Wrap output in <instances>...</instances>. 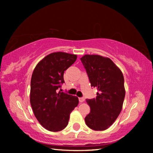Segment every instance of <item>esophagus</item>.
I'll use <instances>...</instances> for the list:
<instances>
[{"label":"esophagus","mask_w":153,"mask_h":153,"mask_svg":"<svg viewBox=\"0 0 153 153\" xmlns=\"http://www.w3.org/2000/svg\"><path fill=\"white\" fill-rule=\"evenodd\" d=\"M84 100H85V98H84V97H80V98H79V101L80 102H84Z\"/></svg>","instance_id":"esophagus-1"}]
</instances>
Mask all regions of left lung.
I'll return each mask as SVG.
<instances>
[{
    "label": "left lung",
    "instance_id": "left-lung-1",
    "mask_svg": "<svg viewBox=\"0 0 153 153\" xmlns=\"http://www.w3.org/2000/svg\"><path fill=\"white\" fill-rule=\"evenodd\" d=\"M80 59L91 86L98 90L95 98L86 99L90 112L85 122L94 130H105L115 122L122 109L126 94L123 74L108 57L85 55Z\"/></svg>",
    "mask_w": 153,
    "mask_h": 153
}]
</instances>
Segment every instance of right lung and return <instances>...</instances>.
Returning <instances> with one entry per match:
<instances>
[{"instance_id": "right-lung-1", "label": "right lung", "mask_w": 153, "mask_h": 153, "mask_svg": "<svg viewBox=\"0 0 153 153\" xmlns=\"http://www.w3.org/2000/svg\"><path fill=\"white\" fill-rule=\"evenodd\" d=\"M76 55L56 52L49 54L36 66L31 79L30 104L44 128L59 131L66 128L69 115L79 103L78 98L59 91L63 74L74 64Z\"/></svg>"}]
</instances>
